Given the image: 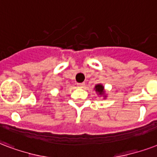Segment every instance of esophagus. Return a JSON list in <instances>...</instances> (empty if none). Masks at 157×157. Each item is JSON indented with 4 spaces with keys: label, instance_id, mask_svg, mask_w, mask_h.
Returning <instances> with one entry per match:
<instances>
[{
    "label": "esophagus",
    "instance_id": "esophagus-1",
    "mask_svg": "<svg viewBox=\"0 0 157 157\" xmlns=\"http://www.w3.org/2000/svg\"><path fill=\"white\" fill-rule=\"evenodd\" d=\"M85 86V83L84 82H81V83H78V87H84Z\"/></svg>",
    "mask_w": 157,
    "mask_h": 157
}]
</instances>
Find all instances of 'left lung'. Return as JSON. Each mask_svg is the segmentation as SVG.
<instances>
[{
	"label": "left lung",
	"instance_id": "obj_1",
	"mask_svg": "<svg viewBox=\"0 0 157 157\" xmlns=\"http://www.w3.org/2000/svg\"><path fill=\"white\" fill-rule=\"evenodd\" d=\"M95 91L97 92L98 95L103 96L104 98H106V96L105 95V90H104V86L102 84H97L95 86Z\"/></svg>",
	"mask_w": 157,
	"mask_h": 157
}]
</instances>
